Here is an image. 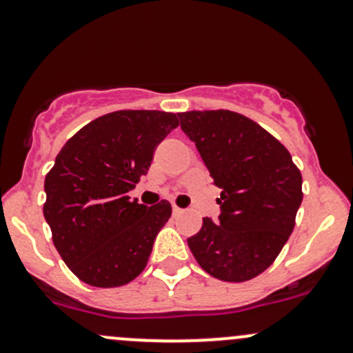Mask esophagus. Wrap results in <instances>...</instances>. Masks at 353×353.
I'll list each match as a JSON object with an SVG mask.
<instances>
[{"instance_id": "obj_1", "label": "esophagus", "mask_w": 353, "mask_h": 353, "mask_svg": "<svg viewBox=\"0 0 353 353\" xmlns=\"http://www.w3.org/2000/svg\"><path fill=\"white\" fill-rule=\"evenodd\" d=\"M172 212H174V215H179V213H183V208H179L177 205H172Z\"/></svg>"}]
</instances>
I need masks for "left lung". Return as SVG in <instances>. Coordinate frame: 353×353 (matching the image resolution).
Segmentation results:
<instances>
[{
	"mask_svg": "<svg viewBox=\"0 0 353 353\" xmlns=\"http://www.w3.org/2000/svg\"><path fill=\"white\" fill-rule=\"evenodd\" d=\"M177 116L222 190L219 220L205 216L188 245L208 275L248 282L275 261L294 230L301 170L275 137L243 114L219 109Z\"/></svg>",
	"mask_w": 353,
	"mask_h": 353,
	"instance_id": "left-lung-1",
	"label": "left lung"
}]
</instances>
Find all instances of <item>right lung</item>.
I'll return each instance as SVG.
<instances>
[{
    "mask_svg": "<svg viewBox=\"0 0 353 353\" xmlns=\"http://www.w3.org/2000/svg\"><path fill=\"white\" fill-rule=\"evenodd\" d=\"M179 126L163 110H116L97 117L61 148L44 181V216L68 268L92 287H121L147 266L172 206L130 199L157 145Z\"/></svg>",
    "mask_w": 353,
    "mask_h": 353,
    "instance_id": "obj_1",
    "label": "right lung"
}]
</instances>
